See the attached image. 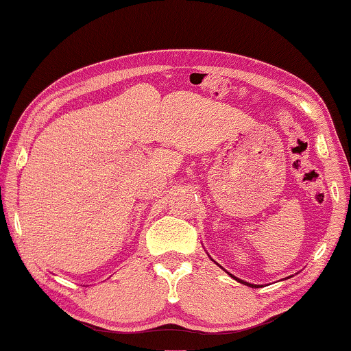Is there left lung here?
Returning <instances> with one entry per match:
<instances>
[{
    "label": "left lung",
    "mask_w": 351,
    "mask_h": 351,
    "mask_svg": "<svg viewBox=\"0 0 351 351\" xmlns=\"http://www.w3.org/2000/svg\"><path fill=\"white\" fill-rule=\"evenodd\" d=\"M233 276V275H232ZM234 278V276H233ZM234 280H238V278H234ZM239 282H243V285H246V286H251V287H257L256 285H251V282H246V281H243V280H238Z\"/></svg>",
    "instance_id": "8db88e82"
}]
</instances>
